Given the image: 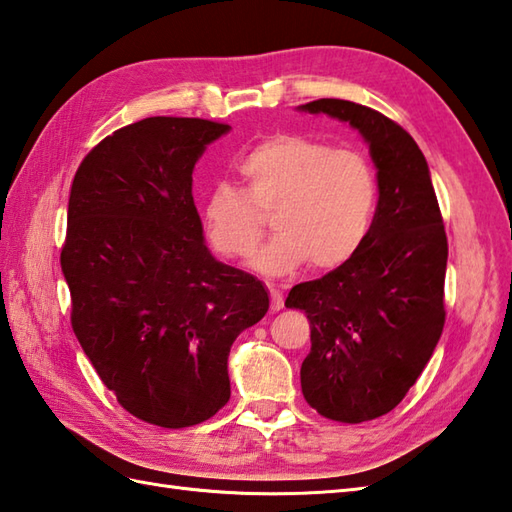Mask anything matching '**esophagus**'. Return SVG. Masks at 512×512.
I'll return each instance as SVG.
<instances>
[{
	"mask_svg": "<svg viewBox=\"0 0 512 512\" xmlns=\"http://www.w3.org/2000/svg\"><path fill=\"white\" fill-rule=\"evenodd\" d=\"M284 308V297H281V292L277 288H270V310L279 312Z\"/></svg>",
	"mask_w": 512,
	"mask_h": 512,
	"instance_id": "1",
	"label": "esophagus"
}]
</instances>
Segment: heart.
Listing matches in <instances>:
<instances>
[{"instance_id": "b5f03b06", "label": "heart", "mask_w": 512, "mask_h": 512, "mask_svg": "<svg viewBox=\"0 0 512 512\" xmlns=\"http://www.w3.org/2000/svg\"><path fill=\"white\" fill-rule=\"evenodd\" d=\"M244 191L217 184L202 202L211 248L226 259L253 253L273 213L277 235L250 259L257 273L284 277L299 266L339 268L372 231L378 180L358 149H334L301 134H275L237 162Z\"/></svg>"}]
</instances>
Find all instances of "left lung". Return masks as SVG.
I'll use <instances>...</instances> for the list:
<instances>
[{"instance_id":"obj_1","label":"left lung","mask_w":512,"mask_h":512,"mask_svg":"<svg viewBox=\"0 0 512 512\" xmlns=\"http://www.w3.org/2000/svg\"><path fill=\"white\" fill-rule=\"evenodd\" d=\"M347 123L369 147L378 206L361 250L321 279L290 290L306 310L310 354L301 391L321 416L365 422L405 398L444 328L447 233L429 165L405 129L372 107L341 99L299 105Z\"/></svg>"}]
</instances>
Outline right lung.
Listing matches in <instances>:
<instances>
[{"instance_id": "obj_1", "label": "right lung", "mask_w": 512, "mask_h": 512, "mask_svg": "<svg viewBox=\"0 0 512 512\" xmlns=\"http://www.w3.org/2000/svg\"><path fill=\"white\" fill-rule=\"evenodd\" d=\"M231 127L151 116L101 140L76 171L61 270L72 328L103 385L165 429L231 398L228 352L268 312L257 277L204 244L193 169Z\"/></svg>"}]
</instances>
